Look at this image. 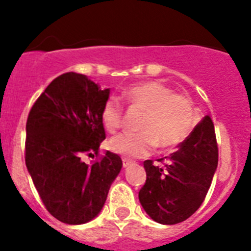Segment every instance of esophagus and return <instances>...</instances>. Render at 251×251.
<instances>
[{
    "label": "esophagus",
    "mask_w": 251,
    "mask_h": 251,
    "mask_svg": "<svg viewBox=\"0 0 251 251\" xmlns=\"http://www.w3.org/2000/svg\"><path fill=\"white\" fill-rule=\"evenodd\" d=\"M133 162L130 161V159H127V158H123V167L124 168H128L130 165H132Z\"/></svg>",
    "instance_id": "obj_1"
}]
</instances>
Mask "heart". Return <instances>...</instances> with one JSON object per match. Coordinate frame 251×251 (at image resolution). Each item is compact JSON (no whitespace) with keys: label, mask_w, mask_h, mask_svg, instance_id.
<instances>
[{"label":"heart","mask_w":251,"mask_h":251,"mask_svg":"<svg viewBox=\"0 0 251 251\" xmlns=\"http://www.w3.org/2000/svg\"><path fill=\"white\" fill-rule=\"evenodd\" d=\"M126 99L133 108L145 112L138 126L139 133H121L108 142V147L122 156L145 157L156 147L174 148L182 145L196 127V113L192 101L185 95L159 81H145L128 88ZM101 121L109 133L121 127L122 105L117 99L106 100Z\"/></svg>","instance_id":"obj_1"}]
</instances>
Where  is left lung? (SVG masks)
Masks as SVG:
<instances>
[{
	"label": "left lung",
	"instance_id": "1",
	"mask_svg": "<svg viewBox=\"0 0 251 251\" xmlns=\"http://www.w3.org/2000/svg\"><path fill=\"white\" fill-rule=\"evenodd\" d=\"M165 158L162 166L145 161L147 179L138 197L153 221L175 225L197 211L216 172L219 151L211 118L203 117L178 150Z\"/></svg>",
	"mask_w": 251,
	"mask_h": 251
}]
</instances>
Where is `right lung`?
<instances>
[{"instance_id":"obj_1","label":"right lung","mask_w":251,"mask_h":251,"mask_svg":"<svg viewBox=\"0 0 251 251\" xmlns=\"http://www.w3.org/2000/svg\"><path fill=\"white\" fill-rule=\"evenodd\" d=\"M110 89L77 73L51 81L35 101L26 123V167L44 205L68 225L92 221L122 170L118 154L106 151L88 165L105 139L101 109Z\"/></svg>"}]
</instances>
